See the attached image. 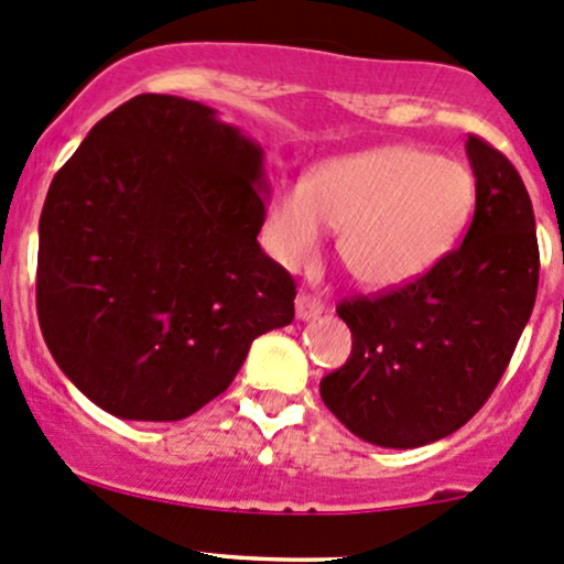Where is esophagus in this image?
Returning a JSON list of instances; mask_svg holds the SVG:
<instances>
[{
	"label": "esophagus",
	"mask_w": 564,
	"mask_h": 564,
	"mask_svg": "<svg viewBox=\"0 0 564 564\" xmlns=\"http://www.w3.org/2000/svg\"><path fill=\"white\" fill-rule=\"evenodd\" d=\"M294 307H296V318L300 321H313L326 311L324 302L315 300V296H311V294H296Z\"/></svg>",
	"instance_id": "1"
}]
</instances>
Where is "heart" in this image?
Segmentation results:
<instances>
[{
    "instance_id": "heart-1",
    "label": "heart",
    "mask_w": 564,
    "mask_h": 564,
    "mask_svg": "<svg viewBox=\"0 0 564 564\" xmlns=\"http://www.w3.org/2000/svg\"><path fill=\"white\" fill-rule=\"evenodd\" d=\"M471 171L410 144H382L318 163L305 184L283 182L264 208L262 240L283 270L318 259L326 230L358 286L391 292L436 268L474 212Z\"/></svg>"
}]
</instances>
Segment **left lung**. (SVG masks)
Listing matches in <instances>:
<instances>
[{
  "mask_svg": "<svg viewBox=\"0 0 564 564\" xmlns=\"http://www.w3.org/2000/svg\"><path fill=\"white\" fill-rule=\"evenodd\" d=\"M466 152L476 208L463 243L410 286L337 307L352 350L321 380V399L377 447H423L466 425L533 313L538 240L522 176L476 135Z\"/></svg>",
  "mask_w": 564,
  "mask_h": 564,
  "instance_id": "left-lung-1",
  "label": "left lung"
}]
</instances>
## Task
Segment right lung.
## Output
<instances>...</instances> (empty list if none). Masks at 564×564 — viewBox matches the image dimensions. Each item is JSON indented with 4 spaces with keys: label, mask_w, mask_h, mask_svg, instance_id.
<instances>
[{
    "label": "right lung",
    "mask_w": 564,
    "mask_h": 564,
    "mask_svg": "<svg viewBox=\"0 0 564 564\" xmlns=\"http://www.w3.org/2000/svg\"><path fill=\"white\" fill-rule=\"evenodd\" d=\"M268 195L262 147L206 104L144 93L90 128L42 208L36 313L93 404L189 417L292 324V275L257 240Z\"/></svg>",
    "instance_id": "add662e5"
}]
</instances>
